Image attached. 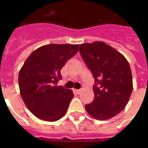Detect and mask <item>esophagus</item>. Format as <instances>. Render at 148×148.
<instances>
[{"label": "esophagus", "mask_w": 148, "mask_h": 148, "mask_svg": "<svg viewBox=\"0 0 148 148\" xmlns=\"http://www.w3.org/2000/svg\"><path fill=\"white\" fill-rule=\"evenodd\" d=\"M74 92H76L77 94H81V90H74Z\"/></svg>", "instance_id": "esophagus-1"}]
</instances>
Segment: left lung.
<instances>
[{
  "label": "left lung",
  "mask_w": 148,
  "mask_h": 148,
  "mask_svg": "<svg viewBox=\"0 0 148 148\" xmlns=\"http://www.w3.org/2000/svg\"><path fill=\"white\" fill-rule=\"evenodd\" d=\"M80 53L96 84L95 99L86 104L87 112L100 121L112 118L124 110L133 90L128 61L119 51L101 41L82 44Z\"/></svg>",
  "instance_id": "left-lung-1"
}]
</instances>
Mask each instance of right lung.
Returning <instances> with one entry per match:
<instances>
[{"mask_svg":"<svg viewBox=\"0 0 148 148\" xmlns=\"http://www.w3.org/2000/svg\"><path fill=\"white\" fill-rule=\"evenodd\" d=\"M79 45H44L27 58L18 75L20 94L35 117L53 122L64 117L74 94L57 86L60 70L78 51Z\"/></svg>","mask_w":148,"mask_h":148,"instance_id":"1","label":"right lung"}]
</instances>
